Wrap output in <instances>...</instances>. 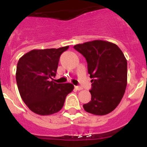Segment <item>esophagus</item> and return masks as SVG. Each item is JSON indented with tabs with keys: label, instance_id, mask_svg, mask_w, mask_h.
Returning <instances> with one entry per match:
<instances>
[{
	"label": "esophagus",
	"instance_id": "34e87169",
	"mask_svg": "<svg viewBox=\"0 0 147 147\" xmlns=\"http://www.w3.org/2000/svg\"><path fill=\"white\" fill-rule=\"evenodd\" d=\"M75 89L77 90H82V88L80 86H75Z\"/></svg>",
	"mask_w": 147,
	"mask_h": 147
}]
</instances>
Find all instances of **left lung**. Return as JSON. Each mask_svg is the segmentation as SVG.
Returning <instances> with one entry per match:
<instances>
[{
	"mask_svg": "<svg viewBox=\"0 0 147 147\" xmlns=\"http://www.w3.org/2000/svg\"><path fill=\"white\" fill-rule=\"evenodd\" d=\"M88 62L91 78V101L83 105L86 112L104 115L115 109L124 96L127 84V62L117 45L93 40L74 46Z\"/></svg>",
	"mask_w": 147,
	"mask_h": 147,
	"instance_id": "left-lung-1",
	"label": "left lung"
}]
</instances>
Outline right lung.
I'll list each match as a JSON object with an SVG mask.
<instances>
[{
    "instance_id": "right-lung-1",
    "label": "right lung",
    "mask_w": 147,
    "mask_h": 147,
    "mask_svg": "<svg viewBox=\"0 0 147 147\" xmlns=\"http://www.w3.org/2000/svg\"><path fill=\"white\" fill-rule=\"evenodd\" d=\"M68 48L67 45L59 49H34L18 61V90L24 103L34 113L48 115L59 112L67 95L74 88L71 83L57 84L53 81L59 57Z\"/></svg>"
}]
</instances>
